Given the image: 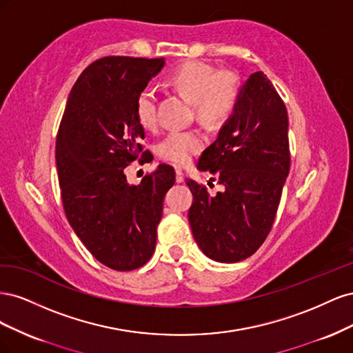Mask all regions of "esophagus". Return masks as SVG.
Wrapping results in <instances>:
<instances>
[{
	"instance_id": "34e87169",
	"label": "esophagus",
	"mask_w": 353,
	"mask_h": 353,
	"mask_svg": "<svg viewBox=\"0 0 353 353\" xmlns=\"http://www.w3.org/2000/svg\"><path fill=\"white\" fill-rule=\"evenodd\" d=\"M175 181H176V183H183V181H184V172L181 169L175 170Z\"/></svg>"
}]
</instances>
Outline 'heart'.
<instances>
[{"mask_svg": "<svg viewBox=\"0 0 353 353\" xmlns=\"http://www.w3.org/2000/svg\"><path fill=\"white\" fill-rule=\"evenodd\" d=\"M169 83L194 105L203 122L221 125L236 112L240 85L232 73L219 72L206 63L188 61L170 73ZM135 114L145 130L157 125V95L152 85H145L135 100ZM203 148V137L197 131H172L157 145V153L166 162L187 165Z\"/></svg>", "mask_w": 353, "mask_h": 353, "instance_id": "1", "label": "heart"}]
</instances>
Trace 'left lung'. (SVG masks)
I'll return each instance as SVG.
<instances>
[{
	"instance_id": "left-lung-1",
	"label": "left lung",
	"mask_w": 353,
	"mask_h": 353,
	"mask_svg": "<svg viewBox=\"0 0 353 353\" xmlns=\"http://www.w3.org/2000/svg\"><path fill=\"white\" fill-rule=\"evenodd\" d=\"M197 169L223 185L210 196L187 179L194 197L188 221L199 248L222 263L249 258L268 237L290 170L287 109L263 72L241 85L236 112L201 153Z\"/></svg>"
}]
</instances>
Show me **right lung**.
Wrapping results in <instances>:
<instances>
[{
	"label": "right lung",
	"mask_w": 353,
	"mask_h": 353,
	"mask_svg": "<svg viewBox=\"0 0 353 353\" xmlns=\"http://www.w3.org/2000/svg\"><path fill=\"white\" fill-rule=\"evenodd\" d=\"M165 59L109 56L95 60L74 82L63 113L56 165L68 221L95 259L132 271L152 258L163 197L175 170L159 165L140 185L125 168L143 152L144 128L135 100Z\"/></svg>",
	"instance_id": "add662e5"
}]
</instances>
